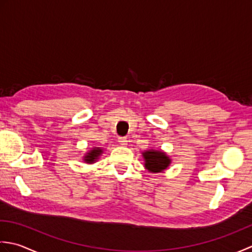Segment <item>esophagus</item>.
<instances>
[{"label":"esophagus","instance_id":"obj_1","mask_svg":"<svg viewBox=\"0 0 252 252\" xmlns=\"http://www.w3.org/2000/svg\"><path fill=\"white\" fill-rule=\"evenodd\" d=\"M119 142L121 143L122 146H127L128 140H127L126 137H121V138H119Z\"/></svg>","mask_w":252,"mask_h":252}]
</instances>
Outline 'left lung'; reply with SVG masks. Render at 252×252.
<instances>
[{
  "label": "left lung",
  "instance_id": "8db88e82",
  "mask_svg": "<svg viewBox=\"0 0 252 252\" xmlns=\"http://www.w3.org/2000/svg\"><path fill=\"white\" fill-rule=\"evenodd\" d=\"M142 157L145 158V167L151 173H160L166 169L171 164L169 158L165 152L160 150H148L142 152Z\"/></svg>",
  "mask_w": 252,
  "mask_h": 252
}]
</instances>
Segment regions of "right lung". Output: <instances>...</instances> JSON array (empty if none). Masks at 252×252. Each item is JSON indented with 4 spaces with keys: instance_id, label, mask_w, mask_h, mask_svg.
Wrapping results in <instances>:
<instances>
[{
    "instance_id": "obj_1",
    "label": "right lung",
    "mask_w": 252,
    "mask_h": 252,
    "mask_svg": "<svg viewBox=\"0 0 252 252\" xmlns=\"http://www.w3.org/2000/svg\"><path fill=\"white\" fill-rule=\"evenodd\" d=\"M102 152H103V150L101 148H92L89 152L86 153V156L84 157V161L89 164L94 163L102 155Z\"/></svg>"
}]
</instances>
